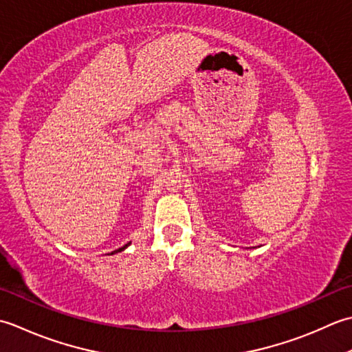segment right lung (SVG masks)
<instances>
[{"label":"right lung","instance_id":"1","mask_svg":"<svg viewBox=\"0 0 352 352\" xmlns=\"http://www.w3.org/2000/svg\"><path fill=\"white\" fill-rule=\"evenodd\" d=\"M129 245H131V243H127V245H124L123 248H120V249H117V250H113V252H111V255H113V254H117V252H121V250H124Z\"/></svg>","mask_w":352,"mask_h":352}]
</instances>
